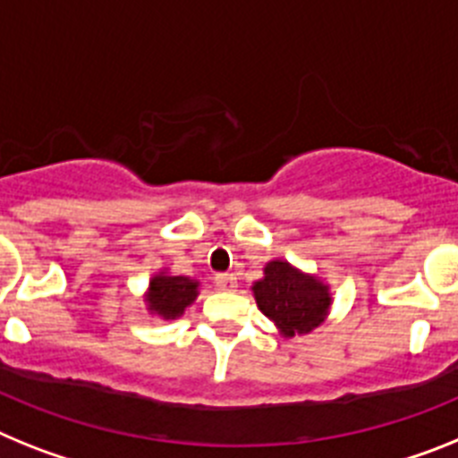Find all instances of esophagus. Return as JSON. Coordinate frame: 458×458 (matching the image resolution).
<instances>
[{"instance_id":"1","label":"esophagus","mask_w":458,"mask_h":458,"mask_svg":"<svg viewBox=\"0 0 458 458\" xmlns=\"http://www.w3.org/2000/svg\"><path fill=\"white\" fill-rule=\"evenodd\" d=\"M214 284H216L218 290H234L237 288V278L233 274H216L214 276Z\"/></svg>"}]
</instances>
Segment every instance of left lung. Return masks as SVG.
<instances>
[{"label": "left lung", "mask_w": 458, "mask_h": 458, "mask_svg": "<svg viewBox=\"0 0 458 458\" xmlns=\"http://www.w3.org/2000/svg\"><path fill=\"white\" fill-rule=\"evenodd\" d=\"M260 311L285 336L311 332L325 320L329 306L327 285L304 276L288 262L274 260L265 267V278L253 285Z\"/></svg>", "instance_id": "obj_1"}]
</instances>
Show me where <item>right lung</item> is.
<instances>
[{
  "instance_id": "add662e5",
  "label": "right lung",
  "mask_w": 458,
  "mask_h": 458,
  "mask_svg": "<svg viewBox=\"0 0 458 458\" xmlns=\"http://www.w3.org/2000/svg\"><path fill=\"white\" fill-rule=\"evenodd\" d=\"M196 281L184 276H157L149 284V306L163 318L182 316L186 306L196 300Z\"/></svg>"
}]
</instances>
